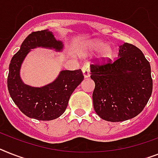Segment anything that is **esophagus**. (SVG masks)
<instances>
[{"label":"esophagus","instance_id":"34e87169","mask_svg":"<svg viewBox=\"0 0 158 158\" xmlns=\"http://www.w3.org/2000/svg\"><path fill=\"white\" fill-rule=\"evenodd\" d=\"M82 73H83V75L85 78L89 77L90 76V69H89V66L87 64H85L83 67H82Z\"/></svg>","mask_w":158,"mask_h":158}]
</instances>
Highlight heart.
<instances>
[{
	"mask_svg": "<svg viewBox=\"0 0 158 158\" xmlns=\"http://www.w3.org/2000/svg\"><path fill=\"white\" fill-rule=\"evenodd\" d=\"M87 51L89 52H94L98 51L97 59L101 63H106L114 56V48L110 44H105L102 40H93L87 44Z\"/></svg>",
	"mask_w": 158,
	"mask_h": 158,
	"instance_id": "obj_1",
	"label": "heart"
}]
</instances>
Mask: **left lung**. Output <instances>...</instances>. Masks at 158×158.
<instances>
[{
    "label": "left lung",
    "instance_id": "1",
    "mask_svg": "<svg viewBox=\"0 0 158 158\" xmlns=\"http://www.w3.org/2000/svg\"><path fill=\"white\" fill-rule=\"evenodd\" d=\"M95 83L93 102L100 118L121 122L135 117L146 106L152 91L150 64L131 44L119 46L118 58L103 64L90 65Z\"/></svg>",
    "mask_w": 158,
    "mask_h": 158
}]
</instances>
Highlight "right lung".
<instances>
[{
    "label": "right lung",
    "mask_w": 158,
    "mask_h": 158,
    "mask_svg": "<svg viewBox=\"0 0 158 158\" xmlns=\"http://www.w3.org/2000/svg\"><path fill=\"white\" fill-rule=\"evenodd\" d=\"M40 47L60 52L63 44L48 30L30 34L10 61L8 90L14 103L27 116L38 120H52L65 111L70 96L84 76L81 69L63 70L54 81L45 86L39 88L24 84L20 77L21 65L31 49Z\"/></svg>",
    "instance_id": "1"
}]
</instances>
